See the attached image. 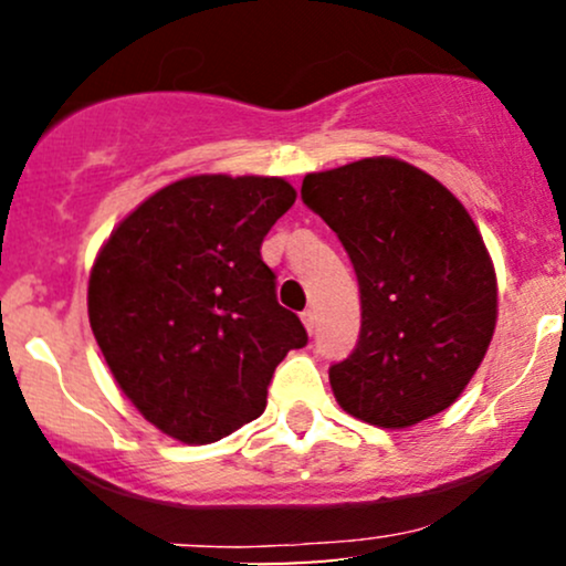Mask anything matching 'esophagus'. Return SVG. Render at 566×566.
I'll list each match as a JSON object with an SVG mask.
<instances>
[{"instance_id":"obj_1","label":"esophagus","mask_w":566,"mask_h":566,"mask_svg":"<svg viewBox=\"0 0 566 566\" xmlns=\"http://www.w3.org/2000/svg\"><path fill=\"white\" fill-rule=\"evenodd\" d=\"M301 319L305 324V329H308V333H314V327H316V314H314V311L305 308L303 314H301Z\"/></svg>"}]
</instances>
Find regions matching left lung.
I'll use <instances>...</instances> for the list:
<instances>
[{
  "mask_svg": "<svg viewBox=\"0 0 566 566\" xmlns=\"http://www.w3.org/2000/svg\"><path fill=\"white\" fill-rule=\"evenodd\" d=\"M301 199L337 233L359 282V340L329 367L340 407L382 428L450 407L497 316L495 271L465 207L431 175L386 157L305 175Z\"/></svg>",
  "mask_w": 566,
  "mask_h": 566,
  "instance_id": "8db88e82",
  "label": "left lung"
}]
</instances>
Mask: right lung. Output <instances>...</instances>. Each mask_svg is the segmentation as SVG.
<instances>
[{
	"label": "right lung",
	"mask_w": 566,
	"mask_h": 566,
	"mask_svg": "<svg viewBox=\"0 0 566 566\" xmlns=\"http://www.w3.org/2000/svg\"><path fill=\"white\" fill-rule=\"evenodd\" d=\"M295 201L282 178L197 175L119 223L90 274V327L146 420L210 444L265 409L279 361L308 343L261 244Z\"/></svg>",
	"instance_id": "add662e5"
}]
</instances>
